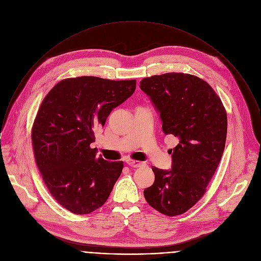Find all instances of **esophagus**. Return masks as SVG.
Returning <instances> with one entry per match:
<instances>
[{
    "mask_svg": "<svg viewBox=\"0 0 261 261\" xmlns=\"http://www.w3.org/2000/svg\"><path fill=\"white\" fill-rule=\"evenodd\" d=\"M127 164L131 167H141L143 166L145 163L142 162V161H139V160H134V159H127L126 160Z\"/></svg>",
    "mask_w": 261,
    "mask_h": 261,
    "instance_id": "esophagus-1",
    "label": "esophagus"
}]
</instances>
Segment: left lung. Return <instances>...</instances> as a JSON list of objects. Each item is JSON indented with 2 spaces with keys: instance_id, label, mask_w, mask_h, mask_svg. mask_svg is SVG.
<instances>
[{
  "instance_id": "8db88e82",
  "label": "left lung",
  "mask_w": 261,
  "mask_h": 261,
  "mask_svg": "<svg viewBox=\"0 0 261 261\" xmlns=\"http://www.w3.org/2000/svg\"><path fill=\"white\" fill-rule=\"evenodd\" d=\"M140 88L155 105L164 133L178 138V144L169 149L171 170L152 167L155 179L144 190V197L159 213L178 216L206 193L224 152L227 113L208 83L193 74L144 77Z\"/></svg>"
}]
</instances>
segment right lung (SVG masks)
<instances>
[{"label":"right lung","instance_id":"add662e5","mask_svg":"<svg viewBox=\"0 0 261 261\" xmlns=\"http://www.w3.org/2000/svg\"><path fill=\"white\" fill-rule=\"evenodd\" d=\"M136 89L135 80L69 77L43 99L31 138L36 164L54 200L76 215L102 207L119 178L123 161L97 157L91 144L114 108Z\"/></svg>","mask_w":261,"mask_h":261}]
</instances>
